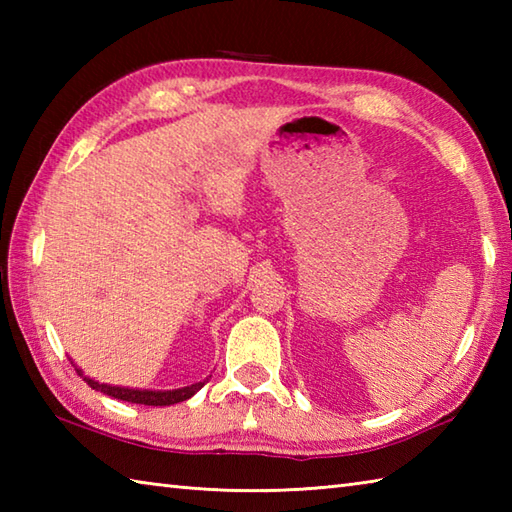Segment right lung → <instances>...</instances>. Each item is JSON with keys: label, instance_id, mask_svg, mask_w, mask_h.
<instances>
[{"label": "right lung", "instance_id": "1", "mask_svg": "<svg viewBox=\"0 0 512 512\" xmlns=\"http://www.w3.org/2000/svg\"><path fill=\"white\" fill-rule=\"evenodd\" d=\"M76 369V374L83 376V369L76 365L74 361H70ZM85 383H88L92 389L101 391L105 396H112L118 400H125V402H136V405H149V407H169V405H176V402L182 400H189L191 396L198 394V391L204 387V383H209V378L202 380V383H193L187 387H180V389H138V387H121V385H107V383H99V380H94L90 376H83Z\"/></svg>", "mask_w": 512, "mask_h": 512}]
</instances>
